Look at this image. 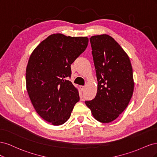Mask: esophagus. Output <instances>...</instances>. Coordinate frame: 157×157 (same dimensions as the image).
<instances>
[{
	"mask_svg": "<svg viewBox=\"0 0 157 157\" xmlns=\"http://www.w3.org/2000/svg\"><path fill=\"white\" fill-rule=\"evenodd\" d=\"M80 90H82V91H83V90H84V88H85V86H80Z\"/></svg>",
	"mask_w": 157,
	"mask_h": 157,
	"instance_id": "34e87169",
	"label": "esophagus"
}]
</instances>
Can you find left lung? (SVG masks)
I'll list each match as a JSON object with an SVG mask.
<instances>
[{
	"label": "left lung",
	"mask_w": 157,
	"mask_h": 157,
	"mask_svg": "<svg viewBox=\"0 0 157 157\" xmlns=\"http://www.w3.org/2000/svg\"><path fill=\"white\" fill-rule=\"evenodd\" d=\"M98 90L92 101H86L93 117L102 123L115 120L124 111L134 88L129 57L113 37L106 34L90 39Z\"/></svg>",
	"instance_id": "obj_1"
}]
</instances>
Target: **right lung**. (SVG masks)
<instances>
[{"label": "right lung", "instance_id": "right-lung-1", "mask_svg": "<svg viewBox=\"0 0 157 157\" xmlns=\"http://www.w3.org/2000/svg\"><path fill=\"white\" fill-rule=\"evenodd\" d=\"M86 36L52 34L30 56L26 68V88L39 116L52 125L67 121L79 99L78 89L68 80L71 65L86 50Z\"/></svg>", "mask_w": 157, "mask_h": 157}]
</instances>
